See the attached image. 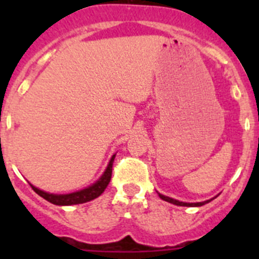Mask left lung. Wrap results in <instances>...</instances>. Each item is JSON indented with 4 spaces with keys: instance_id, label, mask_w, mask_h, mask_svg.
Masks as SVG:
<instances>
[{
    "instance_id": "obj_1",
    "label": "left lung",
    "mask_w": 259,
    "mask_h": 259,
    "mask_svg": "<svg viewBox=\"0 0 259 259\" xmlns=\"http://www.w3.org/2000/svg\"><path fill=\"white\" fill-rule=\"evenodd\" d=\"M159 194V197L162 198L163 201H167V202L170 203H174V205H178V206H202V205H205V203L210 202V201L212 200H207V201H203V202H196V203H189V202H182V201H178V200H174V198L171 197H167V196H163V194L158 193ZM215 198V197H214Z\"/></svg>"
}]
</instances>
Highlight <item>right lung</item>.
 I'll use <instances>...</instances> for the list:
<instances>
[{
	"mask_svg": "<svg viewBox=\"0 0 259 259\" xmlns=\"http://www.w3.org/2000/svg\"><path fill=\"white\" fill-rule=\"evenodd\" d=\"M114 158H115V154L111 157L109 164H107L106 170H105L104 175L95 183L91 187L85 189H81V191L74 192V193H68V194H53L48 193V192L41 191V189L36 188L31 184L32 189L41 196L42 198H45L49 202L54 203V205H58V206H70V205H77V203H84L88 202V201H92L95 198H97L98 196H101L104 193V191L106 189V187L109 185L110 179H111V172H113V162Z\"/></svg>",
	"mask_w": 259,
	"mask_h": 259,
	"instance_id": "1",
	"label": "right lung"
}]
</instances>
